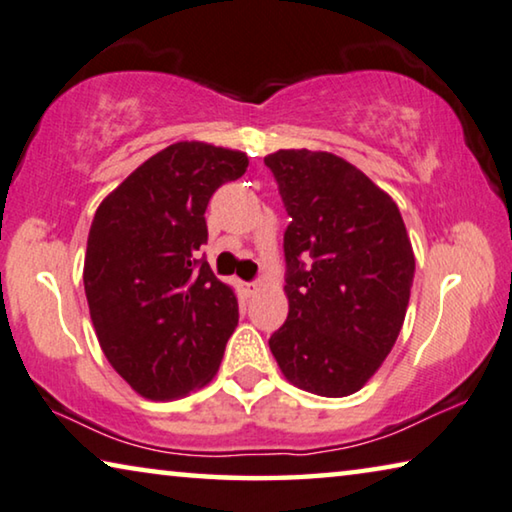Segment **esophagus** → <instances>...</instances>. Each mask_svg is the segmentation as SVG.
Here are the masks:
<instances>
[{
  "instance_id": "esophagus-1",
  "label": "esophagus",
  "mask_w": 512,
  "mask_h": 512,
  "mask_svg": "<svg viewBox=\"0 0 512 512\" xmlns=\"http://www.w3.org/2000/svg\"><path fill=\"white\" fill-rule=\"evenodd\" d=\"M242 288H245L247 295H256L258 290H261V283L258 281H251V283H242Z\"/></svg>"
}]
</instances>
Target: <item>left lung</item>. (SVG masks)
<instances>
[{"label":"left lung","instance_id":"1","mask_svg":"<svg viewBox=\"0 0 512 512\" xmlns=\"http://www.w3.org/2000/svg\"><path fill=\"white\" fill-rule=\"evenodd\" d=\"M293 222L283 233L288 320L270 336L283 377L325 398L359 391L405 322L414 251L391 196L327 151L265 157Z\"/></svg>","mask_w":512,"mask_h":512}]
</instances>
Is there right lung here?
Returning a JSON list of instances; mask_svg holds the SVG:
<instances>
[{
    "instance_id": "obj_1",
    "label": "right lung",
    "mask_w": 512,
    "mask_h": 512,
    "mask_svg": "<svg viewBox=\"0 0 512 512\" xmlns=\"http://www.w3.org/2000/svg\"><path fill=\"white\" fill-rule=\"evenodd\" d=\"M247 155L178 141L148 157L93 217L84 293L98 343L116 373L148 400L206 387L238 325V297L196 251L219 185L247 171Z\"/></svg>"
}]
</instances>
